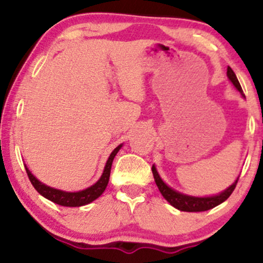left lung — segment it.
<instances>
[{"mask_svg":"<svg viewBox=\"0 0 263 263\" xmlns=\"http://www.w3.org/2000/svg\"><path fill=\"white\" fill-rule=\"evenodd\" d=\"M228 77L229 79L231 80V83L234 84L235 87L243 95L242 91V87H241L240 83H238L236 75H235L234 70L228 66ZM245 96V95H243ZM152 173L153 177H155V182L158 186L159 192L163 195V198L168 201L171 205H173L174 208H177L178 210H182V211H189V213H197V211H206L209 209H213L215 208L216 205L221 204L222 201H225L234 192V189L236 188V184L238 178L236 179V182L232 184L231 186H229L228 189L224 190L221 194L215 195V197H208V198H197V197H189V195H184L182 193H178L176 190H173L170 186L167 185L163 180L161 179V177L158 176L157 173L156 167L153 165L152 167Z\"/></svg>","mask_w":263,"mask_h":263,"instance_id":"8db88e82","label":"left lung"}]
</instances>
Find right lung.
I'll list each match as a JSON object with an SVG mask.
<instances>
[{
  "label": "right lung",
  "instance_id": "1",
  "mask_svg": "<svg viewBox=\"0 0 263 263\" xmlns=\"http://www.w3.org/2000/svg\"><path fill=\"white\" fill-rule=\"evenodd\" d=\"M122 144H120L119 147H116L112 151L110 157H108L106 165H105L104 173L100 179L98 180L93 185L90 186L85 190H81V192H77V193H68V192H63V190H58L50 188V186L44 185L42 184L39 180L35 178L31 172L28 171V168H26L27 176H28L29 180H31L32 185L34 186V189L37 190L41 195H43L44 198L49 199L50 201L53 203L62 205V206H81V205H86L91 201L98 199L100 195L104 193V190L106 189L108 179H110V172H111V165H112V161L116 156V153L119 152L120 148H121Z\"/></svg>",
  "mask_w": 263,
  "mask_h": 263
}]
</instances>
